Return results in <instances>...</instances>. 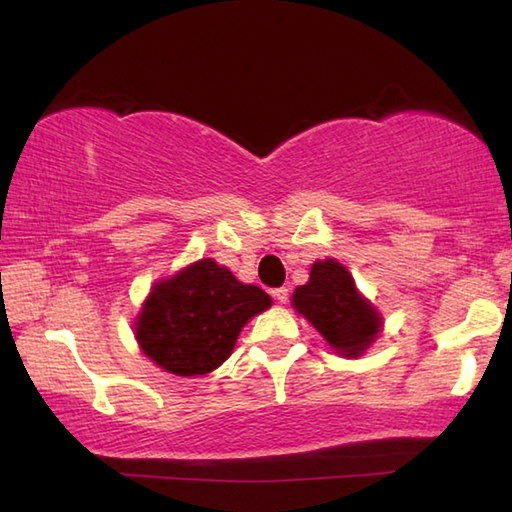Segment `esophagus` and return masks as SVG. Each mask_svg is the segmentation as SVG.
Returning a JSON list of instances; mask_svg holds the SVG:
<instances>
[{
    "label": "esophagus",
    "mask_w": 512,
    "mask_h": 512,
    "mask_svg": "<svg viewBox=\"0 0 512 512\" xmlns=\"http://www.w3.org/2000/svg\"><path fill=\"white\" fill-rule=\"evenodd\" d=\"M273 297L277 299V303H286L288 301V288H275Z\"/></svg>",
    "instance_id": "esophagus-1"
}]
</instances>
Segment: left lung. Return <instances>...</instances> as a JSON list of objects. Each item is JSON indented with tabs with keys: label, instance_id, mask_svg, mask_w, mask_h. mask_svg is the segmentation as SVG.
I'll use <instances>...</instances> for the list:
<instances>
[{
	"label": "left lung",
	"instance_id": "1",
	"mask_svg": "<svg viewBox=\"0 0 512 512\" xmlns=\"http://www.w3.org/2000/svg\"><path fill=\"white\" fill-rule=\"evenodd\" d=\"M292 308L343 358L363 356L383 332V314L361 295L350 270L332 257L312 264L308 284L292 292Z\"/></svg>",
	"mask_w": 512,
	"mask_h": 512
}]
</instances>
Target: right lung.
Wrapping results in <instances>:
<instances>
[{
	"label": "right lung",
	"instance_id": "right-lung-1",
	"mask_svg": "<svg viewBox=\"0 0 512 512\" xmlns=\"http://www.w3.org/2000/svg\"><path fill=\"white\" fill-rule=\"evenodd\" d=\"M273 306L262 288L242 284L213 259H198L151 286L134 321L138 347L176 376L220 367L244 325Z\"/></svg>",
	"mask_w": 512,
	"mask_h": 512
}]
</instances>
